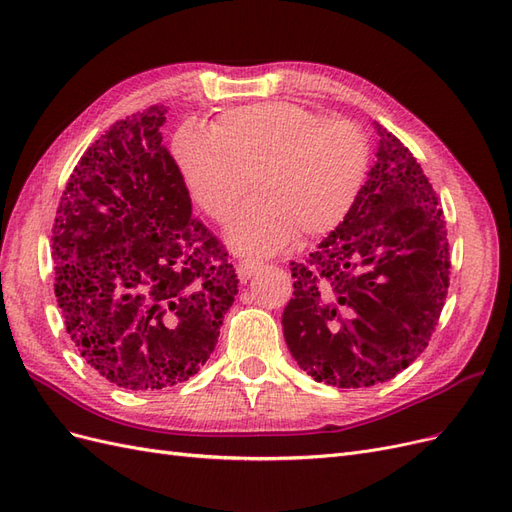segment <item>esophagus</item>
Instances as JSON below:
<instances>
[{
	"label": "esophagus",
	"instance_id": "34e87169",
	"mask_svg": "<svg viewBox=\"0 0 512 512\" xmlns=\"http://www.w3.org/2000/svg\"><path fill=\"white\" fill-rule=\"evenodd\" d=\"M260 267H262L260 260H256V258H243V260L239 262V265H237V273H239V277H241V282L250 280V277H252Z\"/></svg>",
	"mask_w": 512,
	"mask_h": 512
}]
</instances>
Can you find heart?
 <instances>
[{
	"mask_svg": "<svg viewBox=\"0 0 512 512\" xmlns=\"http://www.w3.org/2000/svg\"><path fill=\"white\" fill-rule=\"evenodd\" d=\"M173 151L198 207L215 222L235 213L256 177L260 196L232 222L228 241L258 254L280 250L299 228L322 235L342 224L369 164L359 123L290 102L230 108L211 130L185 126Z\"/></svg>",
	"mask_w": 512,
	"mask_h": 512,
	"instance_id": "b5f03b06",
	"label": "heart"
}]
</instances>
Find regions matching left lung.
I'll return each instance as SVG.
<instances>
[{"label": "left lung", "mask_w": 512, "mask_h": 512, "mask_svg": "<svg viewBox=\"0 0 512 512\" xmlns=\"http://www.w3.org/2000/svg\"><path fill=\"white\" fill-rule=\"evenodd\" d=\"M374 126L378 160L346 220L290 262L282 316L294 361L339 389L391 380L427 348L451 271L436 192L410 149Z\"/></svg>", "instance_id": "left-lung-1"}]
</instances>
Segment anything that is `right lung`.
Masks as SVG:
<instances>
[{"instance_id": "right-lung-1", "label": "right lung", "mask_w": 512, "mask_h": 512, "mask_svg": "<svg viewBox=\"0 0 512 512\" xmlns=\"http://www.w3.org/2000/svg\"><path fill=\"white\" fill-rule=\"evenodd\" d=\"M164 115L156 104L115 121L74 166L53 226L66 331L91 369L130 391L192 378L239 292L162 145Z\"/></svg>"}]
</instances>
